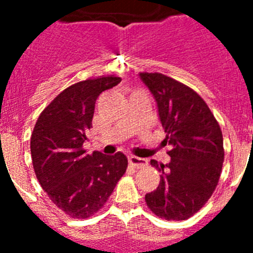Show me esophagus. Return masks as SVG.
Returning a JSON list of instances; mask_svg holds the SVG:
<instances>
[{
	"mask_svg": "<svg viewBox=\"0 0 253 253\" xmlns=\"http://www.w3.org/2000/svg\"><path fill=\"white\" fill-rule=\"evenodd\" d=\"M148 161L144 160V158H140V157H135V156H130L129 157V165L135 169H142V167H146Z\"/></svg>",
	"mask_w": 253,
	"mask_h": 253,
	"instance_id": "obj_1",
	"label": "esophagus"
}]
</instances>
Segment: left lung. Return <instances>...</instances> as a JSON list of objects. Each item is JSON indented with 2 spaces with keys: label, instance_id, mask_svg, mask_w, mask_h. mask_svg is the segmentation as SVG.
Segmentation results:
<instances>
[{
  "label": "left lung",
  "instance_id": "1",
  "mask_svg": "<svg viewBox=\"0 0 253 253\" xmlns=\"http://www.w3.org/2000/svg\"><path fill=\"white\" fill-rule=\"evenodd\" d=\"M157 101L169 144L167 165L152 160L160 185L146 195L147 207L166 220H186L213 195L222 173L223 134L207 102L196 91L162 73L140 72Z\"/></svg>",
  "mask_w": 253,
  "mask_h": 253
}]
</instances>
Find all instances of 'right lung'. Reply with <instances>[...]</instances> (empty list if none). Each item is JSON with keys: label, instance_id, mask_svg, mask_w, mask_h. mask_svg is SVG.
I'll use <instances>...</instances> for the list:
<instances>
[{"label": "right lung", "instance_id": "right-lung-1", "mask_svg": "<svg viewBox=\"0 0 253 253\" xmlns=\"http://www.w3.org/2000/svg\"><path fill=\"white\" fill-rule=\"evenodd\" d=\"M120 81L113 75L100 76L67 87L42 111L31 133V160L40 186L71 218L97 213L128 167L120 152L87 154L84 148L96 99Z\"/></svg>", "mask_w": 253, "mask_h": 253}]
</instances>
